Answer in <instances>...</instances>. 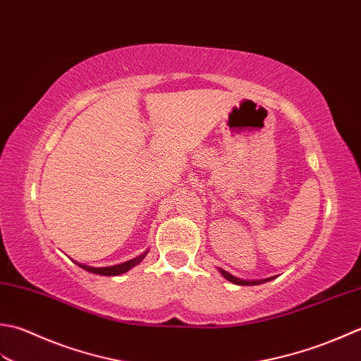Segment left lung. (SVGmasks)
I'll return each instance as SVG.
<instances>
[{"label":"left lung","mask_w":361,"mask_h":361,"mask_svg":"<svg viewBox=\"0 0 361 361\" xmlns=\"http://www.w3.org/2000/svg\"><path fill=\"white\" fill-rule=\"evenodd\" d=\"M218 271H219V274H221L224 279H227V281L235 283V285H260V283L273 281V279H274V277H268V279H259V281H245V279L235 277V276H232L231 273H227V271H224L221 268H218Z\"/></svg>","instance_id":"left-lung-1"}]
</instances>
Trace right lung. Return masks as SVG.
<instances>
[{
    "instance_id": "1",
    "label": "right lung",
    "mask_w": 361,
    "mask_h": 361,
    "mask_svg": "<svg viewBox=\"0 0 361 361\" xmlns=\"http://www.w3.org/2000/svg\"><path fill=\"white\" fill-rule=\"evenodd\" d=\"M149 251H145L143 254H140L138 257H135V259H130V260H128V262H124V263H120V264H114V267H104V268H93V267H88V264H82V263H78V262H75L78 267H80L82 269H85V271H88V273H93V274H99V276H120V274H124V273H128V271L130 269V268H134V267H137V264L142 262L145 257H146V254H148Z\"/></svg>"
}]
</instances>
